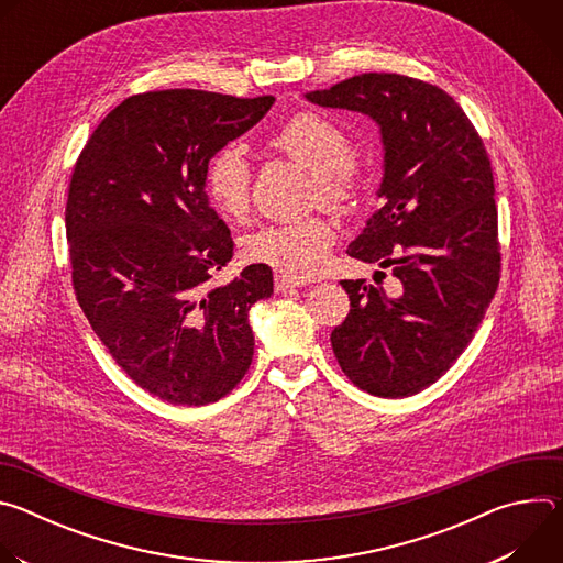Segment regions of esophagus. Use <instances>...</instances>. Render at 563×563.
Returning <instances> with one entry per match:
<instances>
[{
  "instance_id": "esophagus-1",
  "label": "esophagus",
  "mask_w": 563,
  "mask_h": 563,
  "mask_svg": "<svg viewBox=\"0 0 563 563\" xmlns=\"http://www.w3.org/2000/svg\"><path fill=\"white\" fill-rule=\"evenodd\" d=\"M274 285H276V291H287V289L302 287L305 280H298V278H291V276H285V274H276Z\"/></svg>"
}]
</instances>
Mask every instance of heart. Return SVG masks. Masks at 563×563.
I'll use <instances>...</instances> for the list:
<instances>
[{
    "label": "heart",
    "mask_w": 563,
    "mask_h": 563,
    "mask_svg": "<svg viewBox=\"0 0 563 563\" xmlns=\"http://www.w3.org/2000/svg\"><path fill=\"white\" fill-rule=\"evenodd\" d=\"M269 146L291 157L313 174V196L336 211L358 205L363 183L352 163V142L330 118L300 111L283 122ZM252 167L238 146H222L205 169L209 202L229 218L245 216L250 207ZM336 243V227L325 216H307L287 222H267L243 238V256L291 278H309L328 265Z\"/></svg>",
    "instance_id": "heart-1"
}]
</instances>
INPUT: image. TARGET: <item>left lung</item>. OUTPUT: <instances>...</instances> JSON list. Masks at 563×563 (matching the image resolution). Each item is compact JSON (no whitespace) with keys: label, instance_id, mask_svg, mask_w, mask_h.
<instances>
[{"label":"left lung","instance_id":"obj_1","mask_svg":"<svg viewBox=\"0 0 563 563\" xmlns=\"http://www.w3.org/2000/svg\"><path fill=\"white\" fill-rule=\"evenodd\" d=\"M305 98L380 126L383 205L347 254L391 267L400 283L398 296H387L341 280L350 313L332 332L334 354L374 396L419 394L463 354L499 287L488 151L454 98L408 75L363 73Z\"/></svg>","mask_w":563,"mask_h":563}]
</instances>
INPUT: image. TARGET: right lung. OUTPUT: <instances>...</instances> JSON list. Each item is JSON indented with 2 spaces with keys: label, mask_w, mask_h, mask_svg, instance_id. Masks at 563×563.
I'll list each match as a JSON object with an SVG mask.
<instances>
[{
  "label": "right lung",
  "mask_w": 563,
  "mask_h": 563,
  "mask_svg": "<svg viewBox=\"0 0 563 563\" xmlns=\"http://www.w3.org/2000/svg\"><path fill=\"white\" fill-rule=\"evenodd\" d=\"M272 104L196 89L131 96L75 163L66 238L77 302L129 378L167 404H213L252 365L247 313L274 294V276L250 265L209 285L233 240L209 205L205 169Z\"/></svg>",
  "instance_id": "1"
}]
</instances>
